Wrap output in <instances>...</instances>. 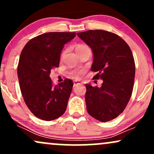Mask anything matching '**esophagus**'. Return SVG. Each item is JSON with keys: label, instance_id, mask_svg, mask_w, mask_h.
I'll return each instance as SVG.
<instances>
[{"label": "esophagus", "instance_id": "esophagus-1", "mask_svg": "<svg viewBox=\"0 0 154 154\" xmlns=\"http://www.w3.org/2000/svg\"><path fill=\"white\" fill-rule=\"evenodd\" d=\"M79 84H80V82H78V81H74L73 87H75V86H77V85H79Z\"/></svg>", "mask_w": 154, "mask_h": 154}]
</instances>
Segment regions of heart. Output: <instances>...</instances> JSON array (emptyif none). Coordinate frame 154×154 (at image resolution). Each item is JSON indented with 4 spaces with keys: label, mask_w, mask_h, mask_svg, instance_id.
<instances>
[{
    "label": "heart",
    "mask_w": 154,
    "mask_h": 154,
    "mask_svg": "<svg viewBox=\"0 0 154 154\" xmlns=\"http://www.w3.org/2000/svg\"><path fill=\"white\" fill-rule=\"evenodd\" d=\"M87 48H89V47L87 46L86 45H84V44H78V45H77L75 48L76 52L77 53L80 52V51H82L83 50H85V49H87ZM65 53H66V51H63L62 54H61V58H63V56H64ZM82 72H83L82 71V70H77V71L72 72L70 74H71V75L72 76V77H74L76 79H78L79 77H80V75L82 74Z\"/></svg>",
    "instance_id": "obj_1"
}]
</instances>
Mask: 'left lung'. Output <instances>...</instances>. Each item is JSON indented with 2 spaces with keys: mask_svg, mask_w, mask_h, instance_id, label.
Masks as SVG:
<instances>
[{
  "mask_svg": "<svg viewBox=\"0 0 154 154\" xmlns=\"http://www.w3.org/2000/svg\"><path fill=\"white\" fill-rule=\"evenodd\" d=\"M77 35L93 51V79H103L100 88L85 85L87 111L98 121H111L123 112L132 95L135 74L132 51L110 32L95 29Z\"/></svg>",
  "mask_w": 154,
  "mask_h": 154,
  "instance_id": "left-lung-1",
  "label": "left lung"
}]
</instances>
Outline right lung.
Returning a JSON list of instances; mask_svg holds the SVG:
<instances>
[{
  "mask_svg": "<svg viewBox=\"0 0 154 154\" xmlns=\"http://www.w3.org/2000/svg\"><path fill=\"white\" fill-rule=\"evenodd\" d=\"M75 32H47L31 39L21 53L17 67L19 86L26 106L45 121L64 114L73 87L71 79L54 86L51 70L59 67L63 46Z\"/></svg>",
  "mask_w": 154,
  "mask_h": 154,
  "instance_id": "1",
  "label": "right lung"
}]
</instances>
